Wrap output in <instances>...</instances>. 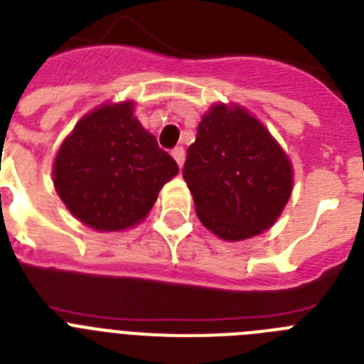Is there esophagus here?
I'll use <instances>...</instances> for the list:
<instances>
[{
    "label": "esophagus",
    "mask_w": 364,
    "mask_h": 364,
    "mask_svg": "<svg viewBox=\"0 0 364 364\" xmlns=\"http://www.w3.org/2000/svg\"><path fill=\"white\" fill-rule=\"evenodd\" d=\"M172 156L176 159V162L179 166H183V162H185V149H183V147H173Z\"/></svg>",
    "instance_id": "esophagus-1"
}]
</instances>
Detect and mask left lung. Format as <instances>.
I'll list each match as a JSON object with an SVG mask.
<instances>
[{
    "label": "left lung",
    "instance_id": "8db88e82",
    "mask_svg": "<svg viewBox=\"0 0 364 364\" xmlns=\"http://www.w3.org/2000/svg\"><path fill=\"white\" fill-rule=\"evenodd\" d=\"M183 177L203 226L226 241L271 228L291 194V164L243 108L215 105L198 125Z\"/></svg>",
    "mask_w": 364,
    "mask_h": 364
}]
</instances>
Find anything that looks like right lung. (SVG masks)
<instances>
[{
	"label": "right lung",
	"mask_w": 364,
	"mask_h": 364,
	"mask_svg": "<svg viewBox=\"0 0 364 364\" xmlns=\"http://www.w3.org/2000/svg\"><path fill=\"white\" fill-rule=\"evenodd\" d=\"M177 172V162L132 115V102H121L75 127L55 156L54 185L76 218L115 232L140 223Z\"/></svg>",
	"instance_id": "add662e5"
}]
</instances>
